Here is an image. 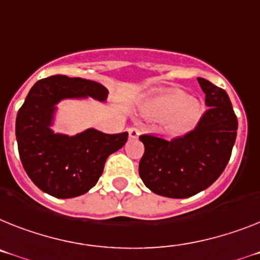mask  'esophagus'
<instances>
[{"mask_svg":"<svg viewBox=\"0 0 260 260\" xmlns=\"http://www.w3.org/2000/svg\"><path fill=\"white\" fill-rule=\"evenodd\" d=\"M128 134H129L131 140H135V139H137V137L140 136V129H137V128L132 126V128L128 129Z\"/></svg>","mask_w":260,"mask_h":260,"instance_id":"1","label":"esophagus"}]
</instances>
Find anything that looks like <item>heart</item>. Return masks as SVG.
I'll use <instances>...</instances> for the list:
<instances>
[{"mask_svg": "<svg viewBox=\"0 0 260 260\" xmlns=\"http://www.w3.org/2000/svg\"><path fill=\"white\" fill-rule=\"evenodd\" d=\"M144 117L162 120L161 132L169 139H178L190 134L204 116V106L182 89L171 88L149 95L141 103Z\"/></svg>", "mask_w": 260, "mask_h": 260, "instance_id": "heart-1", "label": "heart"}]
</instances>
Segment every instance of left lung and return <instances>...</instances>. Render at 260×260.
I'll list each match as a JSON object with an SVG mask.
<instances>
[{
  "label": "left lung",
  "instance_id": "obj_1",
  "mask_svg": "<svg viewBox=\"0 0 260 260\" xmlns=\"http://www.w3.org/2000/svg\"><path fill=\"white\" fill-rule=\"evenodd\" d=\"M209 110L200 124L184 137L167 141L140 136L145 152L139 174L153 193L169 198H187L208 189L230 160L238 120L226 91L198 78Z\"/></svg>",
  "mask_w": 260,
  "mask_h": 260
}]
</instances>
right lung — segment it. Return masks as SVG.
I'll use <instances>...</instances> for the list:
<instances>
[{
	"label": "right lung",
	"mask_w": 260,
	"mask_h": 260,
	"mask_svg": "<svg viewBox=\"0 0 260 260\" xmlns=\"http://www.w3.org/2000/svg\"><path fill=\"white\" fill-rule=\"evenodd\" d=\"M108 89L93 80L54 75L31 87L15 120L22 165L30 180L55 198H74L96 185L110 154L124 147L128 134L88 128L70 136L52 129L63 100L106 103Z\"/></svg>",
	"instance_id": "right-lung-1"
}]
</instances>
